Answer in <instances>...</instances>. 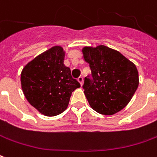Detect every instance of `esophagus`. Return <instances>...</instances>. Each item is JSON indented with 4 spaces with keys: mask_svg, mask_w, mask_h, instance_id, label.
Listing matches in <instances>:
<instances>
[{
    "mask_svg": "<svg viewBox=\"0 0 157 157\" xmlns=\"http://www.w3.org/2000/svg\"><path fill=\"white\" fill-rule=\"evenodd\" d=\"M77 81H78L79 83L81 84V86H82V84H83V78H82V76H80V77L77 79Z\"/></svg>",
    "mask_w": 157,
    "mask_h": 157,
    "instance_id": "esophagus-1",
    "label": "esophagus"
}]
</instances>
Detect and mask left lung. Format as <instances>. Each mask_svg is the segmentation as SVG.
Returning a JSON list of instances; mask_svg holds the SVG:
<instances>
[{"instance_id":"left-lung-1","label":"left lung","mask_w":157,"mask_h":157,"mask_svg":"<svg viewBox=\"0 0 157 157\" xmlns=\"http://www.w3.org/2000/svg\"><path fill=\"white\" fill-rule=\"evenodd\" d=\"M82 52L92 72V80L86 77L83 85L92 109L106 116L124 109L140 83L135 64L120 52L104 45L84 47Z\"/></svg>"}]
</instances>
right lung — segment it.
Returning a JSON list of instances; mask_svg holds the SVG:
<instances>
[{
	"mask_svg": "<svg viewBox=\"0 0 157 157\" xmlns=\"http://www.w3.org/2000/svg\"><path fill=\"white\" fill-rule=\"evenodd\" d=\"M65 52L54 46L36 56L21 72V86L26 99L42 115L55 117L67 109L71 94L81 86L63 64Z\"/></svg>",
	"mask_w": 157,
	"mask_h": 157,
	"instance_id": "add662e5",
	"label": "right lung"
}]
</instances>
